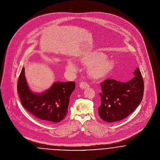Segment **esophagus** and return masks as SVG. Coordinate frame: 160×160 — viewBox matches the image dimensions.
Listing matches in <instances>:
<instances>
[{
	"instance_id": "34e87169",
	"label": "esophagus",
	"mask_w": 160,
	"mask_h": 160,
	"mask_svg": "<svg viewBox=\"0 0 160 160\" xmlns=\"http://www.w3.org/2000/svg\"><path fill=\"white\" fill-rule=\"evenodd\" d=\"M79 87L81 88V89H86V88H88L89 87V85L88 84H87L86 82H81L79 84Z\"/></svg>"
}]
</instances>
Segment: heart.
Listing matches in <instances>:
<instances>
[{
  "label": "heart",
  "mask_w": 160,
  "mask_h": 160,
  "mask_svg": "<svg viewBox=\"0 0 160 160\" xmlns=\"http://www.w3.org/2000/svg\"><path fill=\"white\" fill-rule=\"evenodd\" d=\"M80 63L88 67L87 72L89 76L95 80L102 79L107 77L113 70L114 62L107 58L103 52L93 51L84 53L79 58ZM66 68L69 72H74L77 66L71 60H68Z\"/></svg>",
  "instance_id": "1"
}]
</instances>
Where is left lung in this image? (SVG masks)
Wrapping results in <instances>:
<instances>
[{"label":"left lung","instance_id":"left-lung-1","mask_svg":"<svg viewBox=\"0 0 160 160\" xmlns=\"http://www.w3.org/2000/svg\"><path fill=\"white\" fill-rule=\"evenodd\" d=\"M134 76L126 82L108 79L100 84L101 105L98 109L102 119L107 122L122 120L139 105L143 98L144 83L138 68L134 71Z\"/></svg>","mask_w":160,"mask_h":160}]
</instances>
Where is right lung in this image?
Segmentation results:
<instances>
[{
	"instance_id": "1",
	"label": "right lung",
	"mask_w": 160,
	"mask_h": 160,
	"mask_svg": "<svg viewBox=\"0 0 160 160\" xmlns=\"http://www.w3.org/2000/svg\"><path fill=\"white\" fill-rule=\"evenodd\" d=\"M75 82H56L41 93L31 91L27 84L23 67L20 74L17 91L21 103L26 111L47 124L57 123L68 113L69 98L74 91Z\"/></svg>"
}]
</instances>
